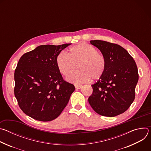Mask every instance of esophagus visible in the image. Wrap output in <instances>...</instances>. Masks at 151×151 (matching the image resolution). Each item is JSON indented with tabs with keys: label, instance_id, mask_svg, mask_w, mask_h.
I'll return each instance as SVG.
<instances>
[{
	"label": "esophagus",
	"instance_id": "34e87169",
	"mask_svg": "<svg viewBox=\"0 0 151 151\" xmlns=\"http://www.w3.org/2000/svg\"><path fill=\"white\" fill-rule=\"evenodd\" d=\"M75 88H76V89H80V88H82V85H75Z\"/></svg>",
	"mask_w": 151,
	"mask_h": 151
}]
</instances>
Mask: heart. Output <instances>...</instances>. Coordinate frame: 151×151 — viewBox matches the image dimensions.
Returning a JSON list of instances; mask_svg holds the SVG:
<instances>
[{"label":"heart","instance_id":"obj_1","mask_svg":"<svg viewBox=\"0 0 151 151\" xmlns=\"http://www.w3.org/2000/svg\"><path fill=\"white\" fill-rule=\"evenodd\" d=\"M55 62L59 72L65 76L70 75L78 65L79 70L67 78L69 82L76 84L87 82L90 78L99 79L106 68L104 55L99 53L95 47L85 42L72 47L69 55L64 52L59 53Z\"/></svg>","mask_w":151,"mask_h":151}]
</instances>
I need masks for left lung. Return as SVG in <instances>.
I'll list each match as a JSON object with an SVG mask.
<instances>
[{
  "label": "left lung",
  "instance_id": "8db88e82",
  "mask_svg": "<svg viewBox=\"0 0 151 151\" xmlns=\"http://www.w3.org/2000/svg\"><path fill=\"white\" fill-rule=\"evenodd\" d=\"M106 60V68L97 82L92 85L88 102L98 114L113 117L125 112L135 99L139 80L133 58L119 45L100 40H90Z\"/></svg>",
  "mask_w": 151,
  "mask_h": 151
}]
</instances>
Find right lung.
<instances>
[{"label":"right lung","mask_w":151,"mask_h":151,"mask_svg":"<svg viewBox=\"0 0 151 151\" xmlns=\"http://www.w3.org/2000/svg\"><path fill=\"white\" fill-rule=\"evenodd\" d=\"M70 44L40 45L19 60L14 73V94L20 109L30 117L52 121L68 104L75 86L63 79L55 59Z\"/></svg>","instance_id":"add662e5"}]
</instances>
